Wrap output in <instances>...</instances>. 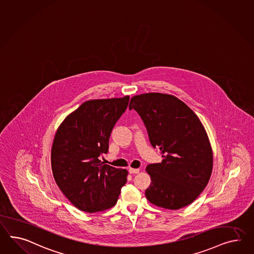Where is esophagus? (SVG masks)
<instances>
[{"instance_id": "34e87169", "label": "esophagus", "mask_w": 254, "mask_h": 254, "mask_svg": "<svg viewBox=\"0 0 254 254\" xmlns=\"http://www.w3.org/2000/svg\"><path fill=\"white\" fill-rule=\"evenodd\" d=\"M139 171H140L139 169H131V168L129 169V173L130 174H137V173H139Z\"/></svg>"}]
</instances>
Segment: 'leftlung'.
Instances as JSON below:
<instances>
[{"label":"left lung","mask_w":254,"mask_h":254,"mask_svg":"<svg viewBox=\"0 0 254 254\" xmlns=\"http://www.w3.org/2000/svg\"><path fill=\"white\" fill-rule=\"evenodd\" d=\"M140 115L150 143L159 148L161 163L149 164L147 200L163 208L185 207L206 187L213 169V151L195 113L174 96L147 93L130 99Z\"/></svg>","instance_id":"8db88e82"}]
</instances>
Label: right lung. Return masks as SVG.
<instances>
[{"instance_id":"1","label":"right lung","mask_w":254,"mask_h":254,"mask_svg":"<svg viewBox=\"0 0 254 254\" xmlns=\"http://www.w3.org/2000/svg\"><path fill=\"white\" fill-rule=\"evenodd\" d=\"M130 97L88 100L65 118L56 131L52 169L60 190L72 204L87 213L117 202L128 171L98 159L109 150L111 130L126 111Z\"/></svg>"}]
</instances>
